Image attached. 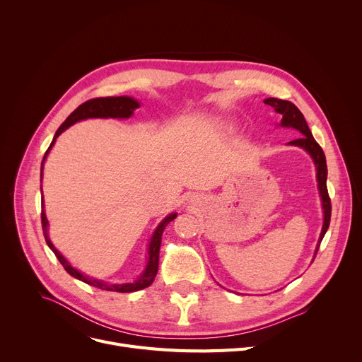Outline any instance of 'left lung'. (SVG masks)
Listing matches in <instances>:
<instances>
[{"instance_id": "1", "label": "left lung", "mask_w": 362, "mask_h": 362, "mask_svg": "<svg viewBox=\"0 0 362 362\" xmlns=\"http://www.w3.org/2000/svg\"><path fill=\"white\" fill-rule=\"evenodd\" d=\"M264 104H267L270 107H273L276 110V112L281 114V123L280 126L283 127H293L296 130H299L302 133V136H299L295 141H291L289 145H295V146H300L305 149L308 154L313 157L314 164L317 167V182H318V191H320V197H321V202H322V210H325V223H322V229H321V235L318 239V245L315 250V255L317 251L320 248V243L325 238L329 226H330V217H332V202H330V197L327 192V164H326V156L322 152L321 146L317 144V141L314 139L313 133L303 119V114L298 110V107L295 104H292L291 101H284V100H277V98H267L264 101Z\"/></svg>"}]
</instances>
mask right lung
I'll use <instances>...</instances> for the list:
<instances>
[{
	"label": "right lung",
	"instance_id": "add662e5",
	"mask_svg": "<svg viewBox=\"0 0 362 362\" xmlns=\"http://www.w3.org/2000/svg\"><path fill=\"white\" fill-rule=\"evenodd\" d=\"M139 107V103L136 100H133L130 97H104V98H93V100H89L83 104H81L78 108H76L70 116L66 119V122L59 127V130L55 132L54 135V139L49 145V148L47 149L45 156H44V160H42V164H41V180H42V168H44V161L48 156L49 149L52 148L55 139L59 138L62 133L70 127L71 124H74L76 122H81V120H85V119H93V117H101V119H129L133 111H135L136 108ZM176 213L167 216L156 229L154 235H152L151 238V242H149V248H148V262H146V267L144 270V273L141 274V277L132 283H120V284H112V283H105L103 280H97V279H92V277H88L85 274H82L81 272H78L76 269H73L71 265L67 262V259L55 250V246L51 243L49 238H48V220H47V216H45V211H44V201H42V214H41V221H42V232H44V236H45V240H47V245L49 246V250L55 254V257L59 258V261L62 262V265L64 267V270L73 276L74 279L78 280H82L88 284H90V286L93 288H98V289H103V291H110V292H122V293H127V292H136V291H141V289H145L148 288L149 284L154 281L156 276H157V272H158V257H160V246H161V236H163V232L165 229V226L176 218Z\"/></svg>",
	"mask_w": 362,
	"mask_h": 362
}]
</instances>
